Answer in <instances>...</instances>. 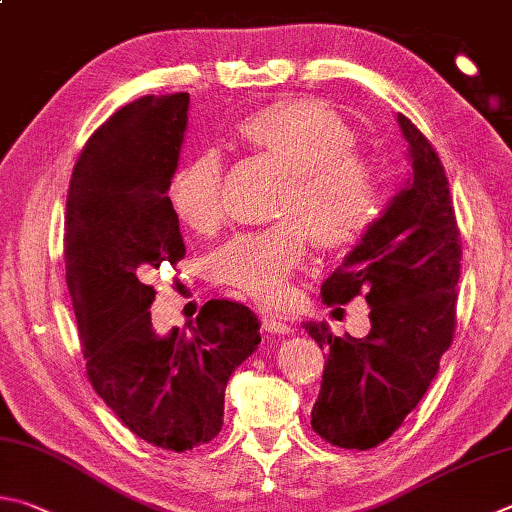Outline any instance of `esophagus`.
I'll use <instances>...</instances> for the list:
<instances>
[{"label":"esophagus","instance_id":"obj_1","mask_svg":"<svg viewBox=\"0 0 512 512\" xmlns=\"http://www.w3.org/2000/svg\"><path fill=\"white\" fill-rule=\"evenodd\" d=\"M262 327H264V331L271 333V336H284V333L291 331V324H286L284 320L275 318V315H268V313L262 315Z\"/></svg>","mask_w":512,"mask_h":512}]
</instances>
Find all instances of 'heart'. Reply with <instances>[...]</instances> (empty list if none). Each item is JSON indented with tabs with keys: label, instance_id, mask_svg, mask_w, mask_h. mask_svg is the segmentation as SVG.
I'll return each mask as SVG.
<instances>
[{
	"label": "heart",
	"instance_id": "1",
	"mask_svg": "<svg viewBox=\"0 0 512 512\" xmlns=\"http://www.w3.org/2000/svg\"><path fill=\"white\" fill-rule=\"evenodd\" d=\"M248 147L286 170L277 224L239 232L210 257V277L262 304H282L311 237L322 250H342L365 235L378 212V181L356 136L336 111L315 100H282L237 125ZM224 167L215 154L183 165L167 188L174 217L197 235L224 224Z\"/></svg>",
	"mask_w": 512,
	"mask_h": 512
}]
</instances>
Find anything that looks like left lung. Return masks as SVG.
Wrapping results in <instances>:
<instances>
[{
    "label": "left lung",
    "mask_w": 512,
    "mask_h": 512,
    "mask_svg": "<svg viewBox=\"0 0 512 512\" xmlns=\"http://www.w3.org/2000/svg\"><path fill=\"white\" fill-rule=\"evenodd\" d=\"M412 179L374 221L342 266L322 284L327 306L365 297L367 338L333 336L327 324L304 331L327 349L311 427L345 450L387 441L421 403L457 329L461 232L439 154L410 118Z\"/></svg>",
    "instance_id": "obj_1"
}]
</instances>
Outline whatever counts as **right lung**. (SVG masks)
<instances>
[{
	"label": "right lung",
	"instance_id": "1",
	"mask_svg": "<svg viewBox=\"0 0 512 512\" xmlns=\"http://www.w3.org/2000/svg\"><path fill=\"white\" fill-rule=\"evenodd\" d=\"M188 105V94L143 96L109 116L73 167L64 221L89 383L127 430L172 452L221 432L228 378L262 342V322L232 300L203 304L190 333L152 327L147 277L185 255L167 188Z\"/></svg>",
	"mask_w": 512,
	"mask_h": 512
}]
</instances>
